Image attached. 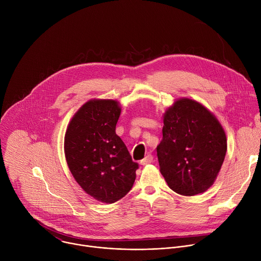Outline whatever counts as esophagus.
Masks as SVG:
<instances>
[{"instance_id":"obj_1","label":"esophagus","mask_w":261,"mask_h":261,"mask_svg":"<svg viewBox=\"0 0 261 261\" xmlns=\"http://www.w3.org/2000/svg\"><path fill=\"white\" fill-rule=\"evenodd\" d=\"M153 160H154V158H153V156L152 155H147L144 159H142L141 160V165H146V164H151L152 162H153Z\"/></svg>"}]
</instances>
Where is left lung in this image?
I'll return each mask as SVG.
<instances>
[{"label":"left lung","instance_id":"8db88e82","mask_svg":"<svg viewBox=\"0 0 261 261\" xmlns=\"http://www.w3.org/2000/svg\"><path fill=\"white\" fill-rule=\"evenodd\" d=\"M163 124L157 156L168 187L184 196L205 192L225 159L224 129L205 106L189 98L175 100L163 115Z\"/></svg>","mask_w":261,"mask_h":261}]
</instances>
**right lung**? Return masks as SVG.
<instances>
[{"label": "right lung", "instance_id": "add662e5", "mask_svg": "<svg viewBox=\"0 0 261 261\" xmlns=\"http://www.w3.org/2000/svg\"><path fill=\"white\" fill-rule=\"evenodd\" d=\"M121 109L117 100H89L65 133V157L73 177L87 194L104 203H114L131 190L138 168L116 133Z\"/></svg>", "mask_w": 261, "mask_h": 261}]
</instances>
